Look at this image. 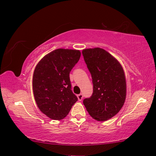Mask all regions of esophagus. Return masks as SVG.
Returning a JSON list of instances; mask_svg holds the SVG:
<instances>
[{"mask_svg":"<svg viewBox=\"0 0 156 156\" xmlns=\"http://www.w3.org/2000/svg\"><path fill=\"white\" fill-rule=\"evenodd\" d=\"M77 96H78V99L79 101H81V100H83V95L82 94H78Z\"/></svg>","mask_w":156,"mask_h":156,"instance_id":"esophagus-1","label":"esophagus"}]
</instances>
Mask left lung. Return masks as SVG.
Here are the masks:
<instances>
[{
  "mask_svg": "<svg viewBox=\"0 0 156 156\" xmlns=\"http://www.w3.org/2000/svg\"><path fill=\"white\" fill-rule=\"evenodd\" d=\"M84 60L91 73L94 90L83 104L92 118L98 121L110 119L125 103L126 84L120 63L99 47L83 49Z\"/></svg>",
  "mask_w": 156,
  "mask_h": 156,
  "instance_id": "left-lung-1",
  "label": "left lung"
}]
</instances>
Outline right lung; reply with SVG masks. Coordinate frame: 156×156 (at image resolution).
Listing matches in <instances>:
<instances>
[{"instance_id": "1", "label": "right lung", "mask_w": 156, "mask_h": 156, "mask_svg": "<svg viewBox=\"0 0 156 156\" xmlns=\"http://www.w3.org/2000/svg\"><path fill=\"white\" fill-rule=\"evenodd\" d=\"M80 55L79 50L58 49L36 66L32 79L34 99L41 112L52 120L65 118L78 100L72 91L69 73Z\"/></svg>"}]
</instances>
